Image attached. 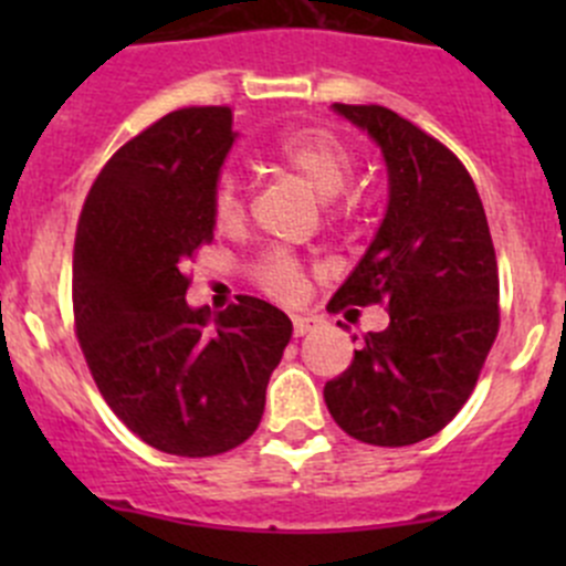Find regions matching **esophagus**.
Segmentation results:
<instances>
[{
    "mask_svg": "<svg viewBox=\"0 0 566 566\" xmlns=\"http://www.w3.org/2000/svg\"><path fill=\"white\" fill-rule=\"evenodd\" d=\"M315 325H317L315 317L295 315V317H293V334H295V336H306L312 328H315Z\"/></svg>",
    "mask_w": 566,
    "mask_h": 566,
    "instance_id": "1",
    "label": "esophagus"
}]
</instances>
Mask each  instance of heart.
<instances>
[{
  "label": "heart",
  "mask_w": 566,
  "mask_h": 566,
  "mask_svg": "<svg viewBox=\"0 0 566 566\" xmlns=\"http://www.w3.org/2000/svg\"><path fill=\"white\" fill-rule=\"evenodd\" d=\"M268 158L284 172L301 177L312 191L325 199V213L331 221L345 219L356 210V199L347 193L353 180V153L345 142L325 128H293L287 134L276 136L268 147ZM210 216L219 230L232 232L247 219V197L243 186L232 172H221L216 177L213 191H210ZM251 276L265 293L276 298H295L304 287V271L293 254L282 249H268L265 254L256 256L251 265Z\"/></svg>",
  "instance_id": "heart-1"
}]
</instances>
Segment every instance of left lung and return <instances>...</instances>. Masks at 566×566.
I'll use <instances>...</instances> for the list:
<instances>
[{
    "label": "left lung",
    "mask_w": 566,
    "mask_h": 566,
    "mask_svg": "<svg viewBox=\"0 0 566 566\" xmlns=\"http://www.w3.org/2000/svg\"><path fill=\"white\" fill-rule=\"evenodd\" d=\"M389 167V210L328 312L384 304L389 328L323 389L336 424L373 447L441 432L471 397L499 336V262L471 175L443 142L386 106L334 104Z\"/></svg>",
    "instance_id": "8db88e82"
}]
</instances>
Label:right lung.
<instances>
[{"label": "right lung", "mask_w": 566, "mask_h": 566, "mask_svg": "<svg viewBox=\"0 0 566 566\" xmlns=\"http://www.w3.org/2000/svg\"><path fill=\"white\" fill-rule=\"evenodd\" d=\"M235 142L230 106H188L125 142L95 177L73 247V323L95 386L134 436L213 458L254 436L293 323L238 295L186 304L188 262L213 241L210 191Z\"/></svg>", "instance_id": "obj_1"}]
</instances>
